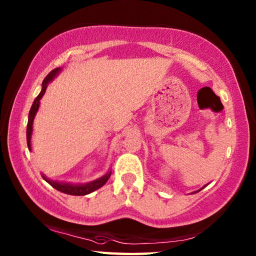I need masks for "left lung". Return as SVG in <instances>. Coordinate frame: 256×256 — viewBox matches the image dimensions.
<instances>
[{
    "mask_svg": "<svg viewBox=\"0 0 256 256\" xmlns=\"http://www.w3.org/2000/svg\"><path fill=\"white\" fill-rule=\"evenodd\" d=\"M200 190H202V189H200Z\"/></svg>",
    "mask_w": 256,
    "mask_h": 256,
    "instance_id": "1",
    "label": "left lung"
}]
</instances>
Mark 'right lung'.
<instances>
[{"label":"right lung","instance_id":"add662e5","mask_svg":"<svg viewBox=\"0 0 256 256\" xmlns=\"http://www.w3.org/2000/svg\"><path fill=\"white\" fill-rule=\"evenodd\" d=\"M62 70L60 68H54V70H51L46 78L42 82V90H41L40 94L36 97V100L34 102V104L31 106V110L29 112V118H28V125H26V143H28V148H29V150H31V134H32V123H34V118L36 116V110L39 108V104H40V100L41 97L44 96V94L46 92V88H47L48 82L50 80H54V77L57 75V74ZM110 176V171L108 174H106L105 176H102V178L97 179L95 181H92V182L90 184H64V182H57V181H52V180H49L46 178L44 176V179L47 181V182L52 186L54 189L59 190V192H64V194H72V196H84V194H88L92 192H95L96 189L100 188L102 186H104L106 184V181L108 180Z\"/></svg>","mask_w":256,"mask_h":256}]
</instances>
